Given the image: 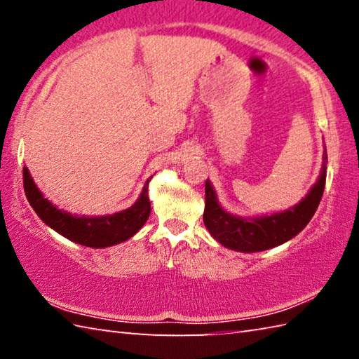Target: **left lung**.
I'll use <instances>...</instances> for the list:
<instances>
[{"instance_id": "8db88e82", "label": "left lung", "mask_w": 359, "mask_h": 359, "mask_svg": "<svg viewBox=\"0 0 359 359\" xmlns=\"http://www.w3.org/2000/svg\"><path fill=\"white\" fill-rule=\"evenodd\" d=\"M321 174L307 196L299 204L272 215L244 218L231 215L218 204L214 187L205 180V208L203 220L212 238L223 247L236 252H263L267 248L282 245L283 242L293 239L296 234L307 226L321 201L326 184V161L325 150Z\"/></svg>"}]
</instances>
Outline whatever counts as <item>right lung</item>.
Wrapping results in <instances>:
<instances>
[{
  "mask_svg": "<svg viewBox=\"0 0 359 359\" xmlns=\"http://www.w3.org/2000/svg\"><path fill=\"white\" fill-rule=\"evenodd\" d=\"M23 188L28 203L47 226L55 229L76 244L92 248H106L133 238L144 226L150 215L149 180L145 182L141 196L131 208L112 215L85 217L72 215L53 205L36 187L28 168H23Z\"/></svg>",
  "mask_w": 359,
  "mask_h": 359,
  "instance_id": "obj_1",
  "label": "right lung"
}]
</instances>
